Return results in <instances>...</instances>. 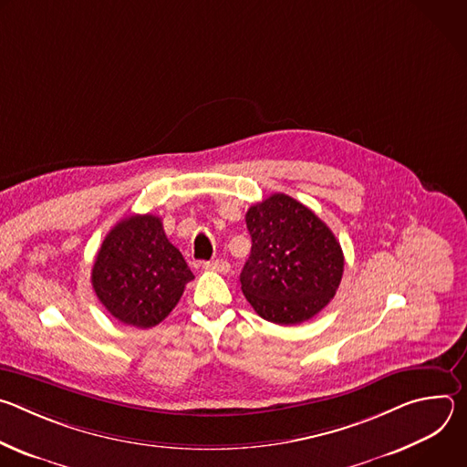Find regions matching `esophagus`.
<instances>
[{
    "instance_id": "esophagus-1",
    "label": "esophagus",
    "mask_w": 467,
    "mask_h": 467,
    "mask_svg": "<svg viewBox=\"0 0 467 467\" xmlns=\"http://www.w3.org/2000/svg\"><path fill=\"white\" fill-rule=\"evenodd\" d=\"M203 268L209 270V272H218V274H227L229 272V262L223 260V258H218V260H213V262H203Z\"/></svg>"
}]
</instances>
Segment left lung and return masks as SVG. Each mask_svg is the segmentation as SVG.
<instances>
[{
  "label": "left lung",
  "instance_id": "obj_1",
  "mask_svg": "<svg viewBox=\"0 0 467 467\" xmlns=\"http://www.w3.org/2000/svg\"><path fill=\"white\" fill-rule=\"evenodd\" d=\"M245 223L253 245L240 283L254 312L277 325H297L323 310L344 274L332 231L286 193L253 205Z\"/></svg>",
  "mask_w": 467,
  "mask_h": 467
}]
</instances>
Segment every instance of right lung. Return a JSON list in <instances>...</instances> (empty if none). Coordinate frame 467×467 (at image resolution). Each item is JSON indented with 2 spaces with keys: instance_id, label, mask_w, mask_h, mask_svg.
<instances>
[{
  "instance_id": "right-lung-1",
  "label": "right lung",
  "mask_w": 467,
  "mask_h": 467,
  "mask_svg": "<svg viewBox=\"0 0 467 467\" xmlns=\"http://www.w3.org/2000/svg\"><path fill=\"white\" fill-rule=\"evenodd\" d=\"M192 279L162 220L153 214H132L116 223L92 268V286L101 305L118 321L139 328L159 325Z\"/></svg>"
}]
</instances>
